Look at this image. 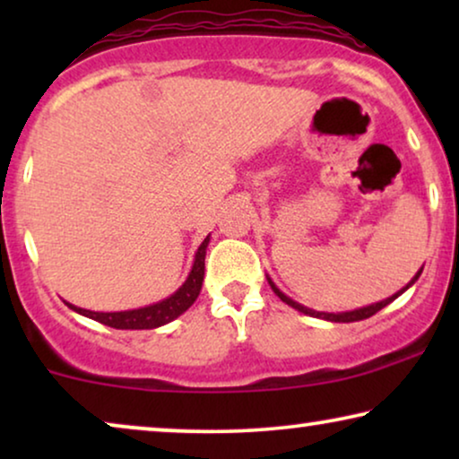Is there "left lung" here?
<instances>
[{"label":"left lung","mask_w":459,"mask_h":459,"mask_svg":"<svg viewBox=\"0 0 459 459\" xmlns=\"http://www.w3.org/2000/svg\"><path fill=\"white\" fill-rule=\"evenodd\" d=\"M420 273H422V269H420V272L416 273V278H413L410 284H407L403 290H399L397 294H393L391 299H386V300H380V303H376V305H369V307H363V309H355V311H347V313H322V311H313V309H307V307H303V305H299V303H294L292 299H288L284 292H280L278 288H275V284L272 280H269V284H272V288H273V292L278 294V297L284 300L286 305H290V307H294V309H299V311H303V313H307V316H313V317H322V319H328V322H342V324H349V322H359V319H368V317H372L374 313H378L380 309H385V307L388 305V303H393L394 299L399 297V294H403L407 288H410L413 281H416L418 278H420Z\"/></svg>","instance_id":"left-lung-1"}]
</instances>
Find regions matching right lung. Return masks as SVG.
I'll use <instances>...</instances> for the list:
<instances>
[{
  "instance_id": "right-lung-1",
  "label": "right lung",
  "mask_w": 459,
  "mask_h": 459,
  "mask_svg": "<svg viewBox=\"0 0 459 459\" xmlns=\"http://www.w3.org/2000/svg\"><path fill=\"white\" fill-rule=\"evenodd\" d=\"M206 247H209V236L204 238V242L198 247L196 259H194V267L190 275H187L186 284L179 288L178 292L171 294V297L160 300V303L142 307V309L134 311H117V313H98V311H87L81 309V307L71 305L81 316L96 319V322L110 325V328L117 330H152L159 328V325H165L173 322L175 317H179L181 313L190 309L194 300L198 299L200 288H203L204 280V256H206Z\"/></svg>"
}]
</instances>
